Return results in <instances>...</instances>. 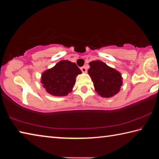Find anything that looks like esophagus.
<instances>
[{"mask_svg":"<svg viewBox=\"0 0 159 159\" xmlns=\"http://www.w3.org/2000/svg\"><path fill=\"white\" fill-rule=\"evenodd\" d=\"M80 70H81L83 73H86V72H87V69H86V67L85 66H82L81 68H80Z\"/></svg>","mask_w":159,"mask_h":159,"instance_id":"34e87169","label":"esophagus"}]
</instances>
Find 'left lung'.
<instances>
[{
  "label": "left lung",
  "instance_id": "left-lung-1",
  "mask_svg": "<svg viewBox=\"0 0 159 159\" xmlns=\"http://www.w3.org/2000/svg\"><path fill=\"white\" fill-rule=\"evenodd\" d=\"M88 74L95 89L103 98H110L119 92L122 85L121 75L102 61H93L89 64Z\"/></svg>",
  "mask_w": 159,
  "mask_h": 159
}]
</instances>
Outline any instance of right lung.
<instances>
[{
  "instance_id": "1",
  "label": "right lung",
  "mask_w": 159,
  "mask_h": 159,
  "mask_svg": "<svg viewBox=\"0 0 159 159\" xmlns=\"http://www.w3.org/2000/svg\"><path fill=\"white\" fill-rule=\"evenodd\" d=\"M81 73L76 63L62 60L42 74L41 83L48 93L64 96L71 92L76 76Z\"/></svg>"
}]
</instances>
